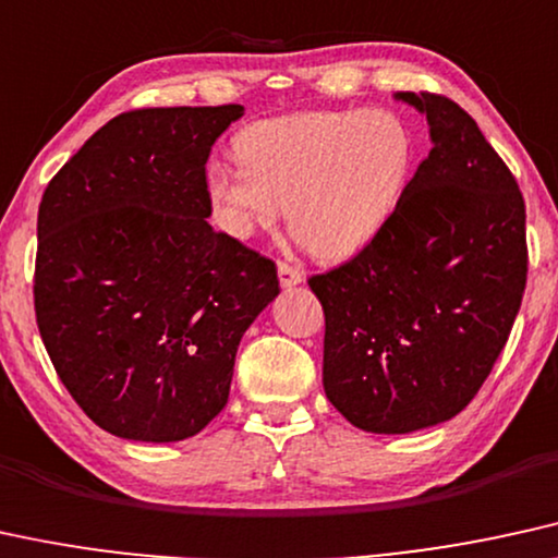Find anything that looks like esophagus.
I'll list each match as a JSON object with an SVG mask.
<instances>
[{
  "mask_svg": "<svg viewBox=\"0 0 558 558\" xmlns=\"http://www.w3.org/2000/svg\"><path fill=\"white\" fill-rule=\"evenodd\" d=\"M278 278L283 288H293V286L303 283V270H299V267H293L288 263H278Z\"/></svg>",
  "mask_w": 558,
  "mask_h": 558,
  "instance_id": "34e87169",
  "label": "esophagus"
}]
</instances>
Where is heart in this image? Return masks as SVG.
<instances>
[{
	"label": "heart",
	"mask_w": 558,
	"mask_h": 558,
	"mask_svg": "<svg viewBox=\"0 0 558 558\" xmlns=\"http://www.w3.org/2000/svg\"><path fill=\"white\" fill-rule=\"evenodd\" d=\"M239 165L214 161L206 193L223 229L250 239L288 206L314 255L348 257L389 223L412 180L417 141L389 110H308L246 125Z\"/></svg>",
	"instance_id": "heart-1"
}]
</instances>
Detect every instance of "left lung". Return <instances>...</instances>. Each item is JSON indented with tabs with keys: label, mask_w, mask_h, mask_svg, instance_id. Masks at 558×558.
Returning <instances> with one entry per match:
<instances>
[{
	"label": "left lung",
	"mask_w": 558,
	"mask_h": 558,
	"mask_svg": "<svg viewBox=\"0 0 558 558\" xmlns=\"http://www.w3.org/2000/svg\"><path fill=\"white\" fill-rule=\"evenodd\" d=\"M433 149L355 257L312 275L324 308V393L365 433L456 417L495 368L527 280L525 201L474 118L399 92Z\"/></svg>",
	"instance_id": "left-lung-1"
}]
</instances>
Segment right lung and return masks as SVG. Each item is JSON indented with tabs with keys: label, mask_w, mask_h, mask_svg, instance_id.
Returning a JSON list of instances; mask_svg holds the SVG:
<instances>
[{
	"label": "right lung",
	"mask_w": 558,
	"mask_h": 558,
	"mask_svg": "<svg viewBox=\"0 0 558 558\" xmlns=\"http://www.w3.org/2000/svg\"><path fill=\"white\" fill-rule=\"evenodd\" d=\"M242 116L121 112L40 201L35 322L72 399L125 440L201 433L227 407L239 340L280 293L272 259L206 221L210 146Z\"/></svg>",
	"instance_id": "obj_1"
}]
</instances>
